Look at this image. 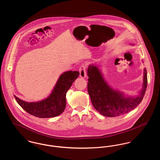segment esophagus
Returning <instances> with one entry per match:
<instances>
[{
	"instance_id": "esophagus-1",
	"label": "esophagus",
	"mask_w": 160,
	"mask_h": 160,
	"mask_svg": "<svg viewBox=\"0 0 160 160\" xmlns=\"http://www.w3.org/2000/svg\"><path fill=\"white\" fill-rule=\"evenodd\" d=\"M80 76L82 78L86 77V67L84 65H82L79 68Z\"/></svg>"
}]
</instances>
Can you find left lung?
I'll use <instances>...</instances> for the list:
<instances>
[{"instance_id":"obj_1","label":"left lung","mask_w":160,"mask_h":160,"mask_svg":"<svg viewBox=\"0 0 160 160\" xmlns=\"http://www.w3.org/2000/svg\"><path fill=\"white\" fill-rule=\"evenodd\" d=\"M98 67L96 64H92L88 68V91L92 105L97 112L107 117H118L136 108L143 98L146 90V69H144L142 89L138 92V94L134 97H125L123 92L108 85Z\"/></svg>"}]
</instances>
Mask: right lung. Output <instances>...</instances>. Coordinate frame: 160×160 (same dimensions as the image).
Masks as SVG:
<instances>
[{
    "mask_svg": "<svg viewBox=\"0 0 160 160\" xmlns=\"http://www.w3.org/2000/svg\"><path fill=\"white\" fill-rule=\"evenodd\" d=\"M78 71H68L59 76L50 95L37 102H26L14 95L18 104L28 113L39 118H49L62 114L66 107V93L78 77Z\"/></svg>",
    "mask_w": 160,
    "mask_h": 160,
    "instance_id": "right-lung-1",
    "label": "right lung"
}]
</instances>
